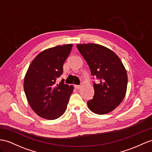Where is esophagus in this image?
I'll return each mask as SVG.
<instances>
[{"label": "esophagus", "mask_w": 152, "mask_h": 152, "mask_svg": "<svg viewBox=\"0 0 152 152\" xmlns=\"http://www.w3.org/2000/svg\"><path fill=\"white\" fill-rule=\"evenodd\" d=\"M75 87L76 89H80L81 88V85H75Z\"/></svg>", "instance_id": "1"}]
</instances>
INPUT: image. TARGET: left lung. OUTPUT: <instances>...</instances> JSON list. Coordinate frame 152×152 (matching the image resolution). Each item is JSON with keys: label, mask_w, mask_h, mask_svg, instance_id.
Segmentation results:
<instances>
[{"label": "left lung", "mask_w": 152, "mask_h": 152, "mask_svg": "<svg viewBox=\"0 0 152 152\" xmlns=\"http://www.w3.org/2000/svg\"><path fill=\"white\" fill-rule=\"evenodd\" d=\"M79 52L87 61L92 76L94 94L87 102L92 112L105 114L118 107L126 94L128 76L126 69L116 54L105 47L96 44H77Z\"/></svg>", "instance_id": "1"}]
</instances>
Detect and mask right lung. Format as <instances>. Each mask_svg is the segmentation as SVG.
<instances>
[{
	"label": "right lung",
	"instance_id": "1",
	"mask_svg": "<svg viewBox=\"0 0 152 152\" xmlns=\"http://www.w3.org/2000/svg\"><path fill=\"white\" fill-rule=\"evenodd\" d=\"M72 44L46 49L35 57L24 78V89L30 107L41 118L56 119L64 114L73 87L58 77L63 74V65L71 53Z\"/></svg>",
	"mask_w": 152,
	"mask_h": 152
}]
</instances>
